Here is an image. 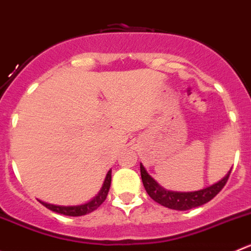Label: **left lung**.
Listing matches in <instances>:
<instances>
[{
	"label": "left lung",
	"mask_w": 251,
	"mask_h": 251,
	"mask_svg": "<svg viewBox=\"0 0 251 251\" xmlns=\"http://www.w3.org/2000/svg\"><path fill=\"white\" fill-rule=\"evenodd\" d=\"M141 168V177H142L143 186L146 191L150 195L152 200L158 202L159 205L164 207L170 208V210L176 211H186L191 208L199 207V206L205 205L206 202L212 200L221 190H222L225 185L227 184L228 177H229L230 172L223 177L221 181L211 185V186L202 189L199 191H193V193H177V191H169L164 187L160 186L147 172L142 164Z\"/></svg>",
	"instance_id": "8db88e82"
}]
</instances>
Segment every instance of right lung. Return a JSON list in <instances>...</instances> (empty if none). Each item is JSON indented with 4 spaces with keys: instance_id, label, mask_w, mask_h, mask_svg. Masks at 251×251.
<instances>
[{
    "instance_id": "add662e5",
    "label": "right lung",
    "mask_w": 251,
    "mask_h": 251,
    "mask_svg": "<svg viewBox=\"0 0 251 251\" xmlns=\"http://www.w3.org/2000/svg\"><path fill=\"white\" fill-rule=\"evenodd\" d=\"M110 182H111V170H109L108 174H106L105 181H104L103 187H101L100 193L96 196L92 201L89 202L84 203V205H79V206H56V205H51V203H46L40 201L46 208L49 210L53 211L56 213H61V215L65 216H72V217H78V216H84L88 215V213L93 212L96 211L101 203L105 201L106 196H108L109 189H110Z\"/></svg>"
}]
</instances>
